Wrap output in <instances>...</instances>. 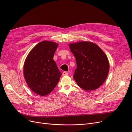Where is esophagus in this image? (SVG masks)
I'll use <instances>...</instances> for the list:
<instances>
[{
    "label": "esophagus",
    "mask_w": 132,
    "mask_h": 132,
    "mask_svg": "<svg viewBox=\"0 0 132 132\" xmlns=\"http://www.w3.org/2000/svg\"><path fill=\"white\" fill-rule=\"evenodd\" d=\"M68 74V73L67 72H64L62 73V76H65V75H67Z\"/></svg>",
    "instance_id": "obj_1"
}]
</instances>
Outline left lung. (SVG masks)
I'll use <instances>...</instances> for the list:
<instances>
[{
  "mask_svg": "<svg viewBox=\"0 0 132 132\" xmlns=\"http://www.w3.org/2000/svg\"><path fill=\"white\" fill-rule=\"evenodd\" d=\"M69 46L77 62L73 78L78 85L87 92L98 88L109 72V62L105 53L90 42L71 43Z\"/></svg>",
  "mask_w": 132,
  "mask_h": 132,
  "instance_id": "obj_1",
  "label": "left lung"
}]
</instances>
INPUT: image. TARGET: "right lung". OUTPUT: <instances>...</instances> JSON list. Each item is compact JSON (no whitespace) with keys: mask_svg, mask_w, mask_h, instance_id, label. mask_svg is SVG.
<instances>
[{"mask_svg":"<svg viewBox=\"0 0 132 132\" xmlns=\"http://www.w3.org/2000/svg\"><path fill=\"white\" fill-rule=\"evenodd\" d=\"M58 44L44 40L30 51L23 66L24 77L28 87L40 96L50 94L58 83L61 73L53 60Z\"/></svg>","mask_w":132,"mask_h":132,"instance_id":"add662e5","label":"right lung"}]
</instances>
